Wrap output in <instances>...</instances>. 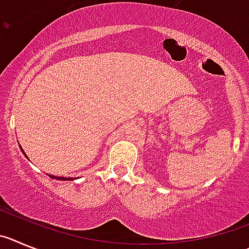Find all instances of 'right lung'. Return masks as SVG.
<instances>
[{
	"instance_id": "right-lung-1",
	"label": "right lung",
	"mask_w": 249,
	"mask_h": 249,
	"mask_svg": "<svg viewBox=\"0 0 249 249\" xmlns=\"http://www.w3.org/2000/svg\"><path fill=\"white\" fill-rule=\"evenodd\" d=\"M22 151H23V150H22ZM24 154V152H23ZM24 155H26V154H24ZM49 178H57V180H71V178H55V176H53V175H49Z\"/></svg>"
}]
</instances>
